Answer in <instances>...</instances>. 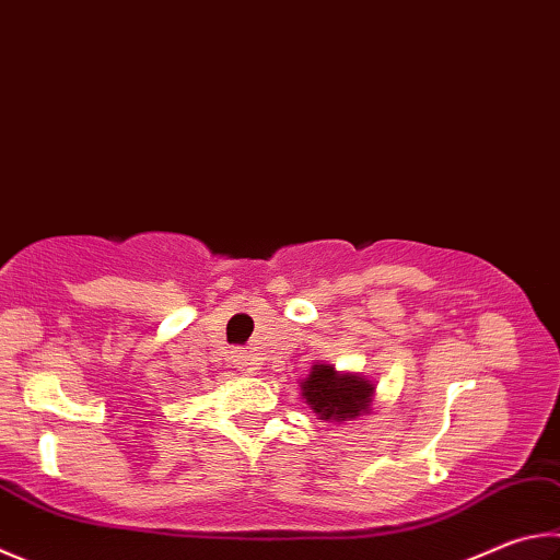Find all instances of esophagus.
Segmentation results:
<instances>
[{
	"label": "esophagus",
	"instance_id": "1",
	"mask_svg": "<svg viewBox=\"0 0 560 560\" xmlns=\"http://www.w3.org/2000/svg\"><path fill=\"white\" fill-rule=\"evenodd\" d=\"M235 364L237 368L245 372V374H254L257 372L259 368H257V358H254V354L249 352V350H240V352H235Z\"/></svg>",
	"mask_w": 560,
	"mask_h": 560
}]
</instances>
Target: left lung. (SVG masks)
Wrapping results in <instances>:
<instances>
[{"label":"left lung","instance_id":"8db88e82","mask_svg":"<svg viewBox=\"0 0 560 560\" xmlns=\"http://www.w3.org/2000/svg\"><path fill=\"white\" fill-rule=\"evenodd\" d=\"M377 384L360 372H338L335 364L315 362L306 380H301V396L323 423L340 425L372 411Z\"/></svg>","mask_w":560,"mask_h":560}]
</instances>
